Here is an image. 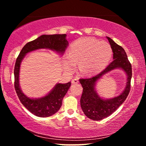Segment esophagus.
I'll return each mask as SVG.
<instances>
[{"mask_svg":"<svg viewBox=\"0 0 146 146\" xmlns=\"http://www.w3.org/2000/svg\"><path fill=\"white\" fill-rule=\"evenodd\" d=\"M79 82H78V80L77 78H75L73 79L72 80H71V83L73 84H78Z\"/></svg>","mask_w":146,"mask_h":146,"instance_id":"obj_1","label":"esophagus"}]
</instances>
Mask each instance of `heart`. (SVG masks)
<instances>
[{
	"mask_svg": "<svg viewBox=\"0 0 146 146\" xmlns=\"http://www.w3.org/2000/svg\"><path fill=\"white\" fill-rule=\"evenodd\" d=\"M112 48L110 44L97 39L84 37L71 44L66 58V68L73 71L76 64L82 75H92L104 70L111 59Z\"/></svg>",
	"mask_w": 146,
	"mask_h": 146,
	"instance_id": "b5f03b06",
	"label": "heart"
}]
</instances>
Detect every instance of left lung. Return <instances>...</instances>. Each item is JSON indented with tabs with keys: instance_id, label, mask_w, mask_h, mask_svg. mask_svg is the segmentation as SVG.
I'll list each match as a JSON object with an SVG mask.
<instances>
[{
	"instance_id": "8db88e82",
	"label": "left lung",
	"mask_w": 146,
	"mask_h": 146,
	"mask_svg": "<svg viewBox=\"0 0 146 146\" xmlns=\"http://www.w3.org/2000/svg\"><path fill=\"white\" fill-rule=\"evenodd\" d=\"M106 38L112 48L113 60L98 75L79 80L83 88L80 98L81 108L86 117L93 120H101L111 115L126 99L130 91L132 68L126 53L122 47L118 45L111 38L108 36ZM117 68L124 71L127 75L125 88L119 95L104 97L97 90L96 85L106 74Z\"/></svg>"
}]
</instances>
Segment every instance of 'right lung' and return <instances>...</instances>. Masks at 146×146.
<instances>
[{"label": "right lung", "instance_id": "right-lung-1", "mask_svg": "<svg viewBox=\"0 0 146 146\" xmlns=\"http://www.w3.org/2000/svg\"><path fill=\"white\" fill-rule=\"evenodd\" d=\"M66 34L42 35L27 43L17 58L14 69L15 89L20 101L27 110L39 117H48L55 114L62 104V99L71 86V82L57 83L52 90L40 97H30L24 93L19 84L20 68L27 53L40 49H48L62 55L69 45Z\"/></svg>", "mask_w": 146, "mask_h": 146}]
</instances>
